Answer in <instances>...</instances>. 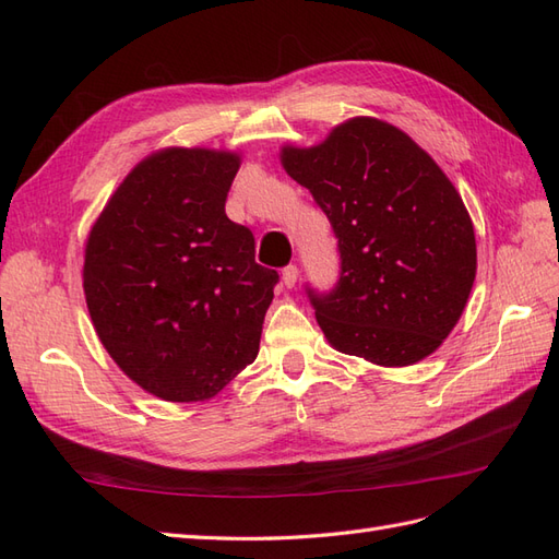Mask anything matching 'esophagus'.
<instances>
[{"label": "esophagus", "instance_id": "obj_1", "mask_svg": "<svg viewBox=\"0 0 559 559\" xmlns=\"http://www.w3.org/2000/svg\"><path fill=\"white\" fill-rule=\"evenodd\" d=\"M296 280H298V267L296 265H286L282 270V282H284L286 289H292V286L296 284Z\"/></svg>", "mask_w": 559, "mask_h": 559}]
</instances>
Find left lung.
<instances>
[{"mask_svg":"<svg viewBox=\"0 0 559 559\" xmlns=\"http://www.w3.org/2000/svg\"><path fill=\"white\" fill-rule=\"evenodd\" d=\"M282 165L326 214L341 253L331 292L306 286L329 343L378 366L438 349L476 280V235L452 181L408 134L352 118Z\"/></svg>","mask_w":559,"mask_h":559,"instance_id":"1","label":"left lung"}]
</instances>
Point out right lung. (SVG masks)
<instances>
[{"label": "right lung", "instance_id": "right-lung-1", "mask_svg": "<svg viewBox=\"0 0 559 559\" xmlns=\"http://www.w3.org/2000/svg\"><path fill=\"white\" fill-rule=\"evenodd\" d=\"M240 158L165 148L118 186L83 263L93 326L148 394L205 401L259 354L277 270L257 263L247 226L226 216Z\"/></svg>", "mask_w": 559, "mask_h": 559}]
</instances>
